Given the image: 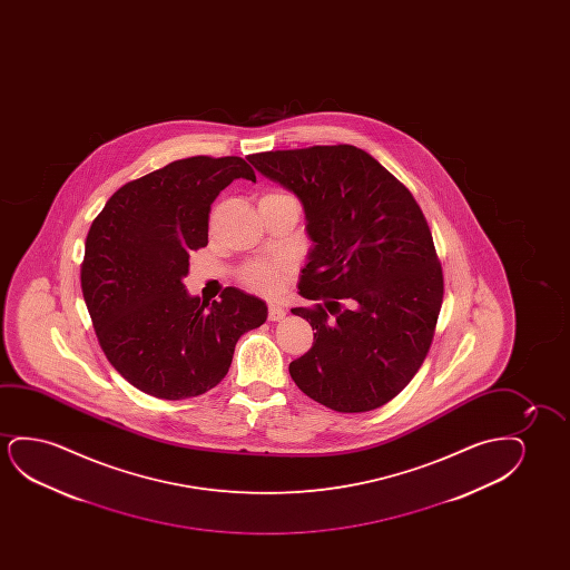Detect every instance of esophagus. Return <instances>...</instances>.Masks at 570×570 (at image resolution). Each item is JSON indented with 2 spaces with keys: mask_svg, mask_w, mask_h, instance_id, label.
Here are the masks:
<instances>
[{
  "mask_svg": "<svg viewBox=\"0 0 570 570\" xmlns=\"http://www.w3.org/2000/svg\"><path fill=\"white\" fill-rule=\"evenodd\" d=\"M284 317H286V309H284L278 302H271V304H268V320L281 321L284 320Z\"/></svg>",
  "mask_w": 570,
  "mask_h": 570,
  "instance_id": "obj_1",
  "label": "esophagus"
}]
</instances>
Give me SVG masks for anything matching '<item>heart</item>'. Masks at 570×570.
Segmentation results:
<instances>
[{"label":"heart","mask_w":570,"mask_h":570,"mask_svg":"<svg viewBox=\"0 0 570 570\" xmlns=\"http://www.w3.org/2000/svg\"><path fill=\"white\" fill-rule=\"evenodd\" d=\"M284 193H265V195L258 198V203L263 200H273V198H281ZM289 271H292V263L286 257H268V258H255L249 261L242 266L239 271V278L247 288L261 292V294H271L281 288L282 282L286 281Z\"/></svg>","instance_id":"b5f03b06"}]
</instances>
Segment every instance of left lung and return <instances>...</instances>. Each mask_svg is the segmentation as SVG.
<instances>
[{"instance_id":"1","label":"left lung","mask_w":570,"mask_h":570,"mask_svg":"<svg viewBox=\"0 0 570 570\" xmlns=\"http://www.w3.org/2000/svg\"><path fill=\"white\" fill-rule=\"evenodd\" d=\"M304 204L313 242L294 307L313 346L289 364L307 397L364 413L405 390L429 354L444 297L429 224L409 188L348 144L247 157Z\"/></svg>"}]
</instances>
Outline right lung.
Here are the masks:
<instances>
[{"instance_id": "obj_1", "label": "right lung", "mask_w": 570, "mask_h": 570, "mask_svg": "<svg viewBox=\"0 0 570 570\" xmlns=\"http://www.w3.org/2000/svg\"><path fill=\"white\" fill-rule=\"evenodd\" d=\"M235 179L257 180L242 157L196 156L126 183L94 219L81 289L105 356L154 397H196L232 366L243 333L266 321V304L243 289L219 302L190 296V253L208 245L216 196Z\"/></svg>"}]
</instances>
